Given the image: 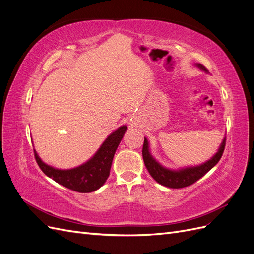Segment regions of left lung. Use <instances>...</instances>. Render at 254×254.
<instances>
[{"label":"left lung","instance_id":"1","mask_svg":"<svg viewBox=\"0 0 254 254\" xmlns=\"http://www.w3.org/2000/svg\"><path fill=\"white\" fill-rule=\"evenodd\" d=\"M200 70L207 72L206 68L202 64H196ZM226 146V137L222 141L218 151L215 153L214 157L211 158L209 161H206L205 163L198 165V166H190L181 168L178 171H173L165 168L164 166L161 165L156 159L151 156L149 151V144L146 137H144V144L142 149L143 160L146 168H147L151 177L155 179L158 183L162 184L164 187L172 188V189H181L190 186V184L195 183L197 180H199L203 177L207 172L218 163L220 160L222 153H224Z\"/></svg>","mask_w":254,"mask_h":254}]
</instances>
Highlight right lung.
Listing matches in <instances>:
<instances>
[{"label":"right lung","instance_id":"1","mask_svg":"<svg viewBox=\"0 0 254 254\" xmlns=\"http://www.w3.org/2000/svg\"><path fill=\"white\" fill-rule=\"evenodd\" d=\"M126 130L127 126H121L107 137L89 161L71 170H58L45 164L34 149L35 158L41 171L54 181L78 193H91L101 188L109 177L114 153Z\"/></svg>","mask_w":254,"mask_h":254}]
</instances>
